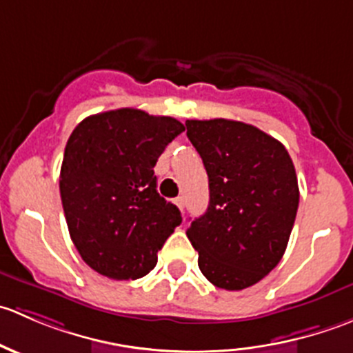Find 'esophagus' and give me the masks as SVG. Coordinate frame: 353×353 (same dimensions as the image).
<instances>
[{"instance_id":"obj_1","label":"esophagus","mask_w":353,"mask_h":353,"mask_svg":"<svg viewBox=\"0 0 353 353\" xmlns=\"http://www.w3.org/2000/svg\"><path fill=\"white\" fill-rule=\"evenodd\" d=\"M174 203H176L177 208H179L181 212H184V198H183V196H179V198L174 199Z\"/></svg>"}]
</instances>
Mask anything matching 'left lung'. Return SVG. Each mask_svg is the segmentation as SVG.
Masks as SVG:
<instances>
[{"instance_id":"left-lung-1","label":"left lung","mask_w":353,"mask_h":353,"mask_svg":"<svg viewBox=\"0 0 353 353\" xmlns=\"http://www.w3.org/2000/svg\"><path fill=\"white\" fill-rule=\"evenodd\" d=\"M188 138L208 174L210 203L188 239L208 282L243 290L265 279L287 249L299 206L290 155L252 124L186 121Z\"/></svg>"}]
</instances>
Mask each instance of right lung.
I'll return each instance as SVG.
<instances>
[{
  "mask_svg": "<svg viewBox=\"0 0 353 353\" xmlns=\"http://www.w3.org/2000/svg\"><path fill=\"white\" fill-rule=\"evenodd\" d=\"M184 131L169 116L116 109L88 116L68 138L59 174L68 230L81 259L101 275L137 280L183 222L157 193L154 167Z\"/></svg>",
  "mask_w": 353,
  "mask_h": 353,
  "instance_id": "add662e5",
  "label": "right lung"
}]
</instances>
